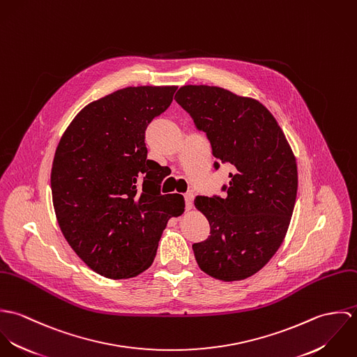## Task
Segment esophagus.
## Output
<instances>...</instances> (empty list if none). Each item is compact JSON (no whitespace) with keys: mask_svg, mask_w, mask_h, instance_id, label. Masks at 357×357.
<instances>
[{"mask_svg":"<svg viewBox=\"0 0 357 357\" xmlns=\"http://www.w3.org/2000/svg\"><path fill=\"white\" fill-rule=\"evenodd\" d=\"M184 198H185V208L190 210L192 207V202H194V194L192 192H187L184 195Z\"/></svg>","mask_w":357,"mask_h":357,"instance_id":"34e87169","label":"esophagus"}]
</instances>
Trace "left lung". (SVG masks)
Returning <instances> with one entry per match:
<instances>
[{
  "mask_svg": "<svg viewBox=\"0 0 357 357\" xmlns=\"http://www.w3.org/2000/svg\"><path fill=\"white\" fill-rule=\"evenodd\" d=\"M174 100L206 133L214 158L232 166L224 198H195L210 224V236L192 245L195 259L214 279H248L268 264L287 234L298 188L296 156L258 100L207 85L181 86Z\"/></svg>",
  "mask_w": 357,
  "mask_h": 357,
  "instance_id": "1",
  "label": "left lung"
}]
</instances>
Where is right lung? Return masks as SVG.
I'll use <instances>...</instances> for the list:
<instances>
[{
  "instance_id": "1",
  "label": "right lung",
  "mask_w": 357,
  "mask_h": 357,
  "mask_svg": "<svg viewBox=\"0 0 357 357\" xmlns=\"http://www.w3.org/2000/svg\"><path fill=\"white\" fill-rule=\"evenodd\" d=\"M177 86H129L84 107L63 133L52 163L59 227L92 271L129 279L149 269L184 197L160 194V166L147 159L146 129Z\"/></svg>"
}]
</instances>
